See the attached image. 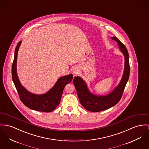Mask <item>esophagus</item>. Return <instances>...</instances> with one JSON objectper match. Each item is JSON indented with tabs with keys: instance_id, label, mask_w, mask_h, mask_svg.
<instances>
[{
	"instance_id": "esophagus-1",
	"label": "esophagus",
	"mask_w": 149,
	"mask_h": 149,
	"mask_svg": "<svg viewBox=\"0 0 149 149\" xmlns=\"http://www.w3.org/2000/svg\"><path fill=\"white\" fill-rule=\"evenodd\" d=\"M79 71V69H78V67L74 68V69H73L72 70V72H73L74 75H76V74H78Z\"/></svg>"
}]
</instances>
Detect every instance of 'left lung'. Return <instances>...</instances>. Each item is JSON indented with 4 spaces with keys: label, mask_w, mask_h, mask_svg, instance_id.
Masks as SVG:
<instances>
[{
    "label": "left lung",
    "mask_w": 149,
    "mask_h": 149,
    "mask_svg": "<svg viewBox=\"0 0 149 149\" xmlns=\"http://www.w3.org/2000/svg\"><path fill=\"white\" fill-rule=\"evenodd\" d=\"M111 39L117 43V45L124 56V69L121 80L118 85L109 93L99 95L92 93L87 84L79 76L74 78L73 83L82 106L87 111L97 112L108 109L115 105L120 100L130 74L129 54L125 46L115 36Z\"/></svg>",
    "instance_id": "obj_1"
}]
</instances>
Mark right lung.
I'll use <instances>...</instances> for the list:
<instances>
[{
  "instance_id": "right-lung-1",
  "label": "right lung",
  "mask_w": 149,
  "mask_h": 149,
  "mask_svg": "<svg viewBox=\"0 0 149 149\" xmlns=\"http://www.w3.org/2000/svg\"><path fill=\"white\" fill-rule=\"evenodd\" d=\"M22 41L17 45L15 51L14 59L12 66V77L15 87L23 104L29 108L37 111L50 112L59 104L65 86L73 78L72 74L59 78L55 84L42 94H36L26 90L22 84L17 73V59Z\"/></svg>"
}]
</instances>
